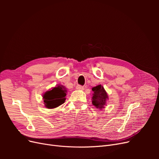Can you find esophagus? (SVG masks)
Listing matches in <instances>:
<instances>
[{
  "label": "esophagus",
  "instance_id": "obj_1",
  "mask_svg": "<svg viewBox=\"0 0 159 159\" xmlns=\"http://www.w3.org/2000/svg\"><path fill=\"white\" fill-rule=\"evenodd\" d=\"M75 88H76V89H78V90H84V88L83 87V86L80 85H77Z\"/></svg>",
  "mask_w": 159,
  "mask_h": 159
}]
</instances>
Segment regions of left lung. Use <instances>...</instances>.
<instances>
[{
	"label": "left lung",
	"instance_id": "left-lung-1",
	"mask_svg": "<svg viewBox=\"0 0 159 159\" xmlns=\"http://www.w3.org/2000/svg\"><path fill=\"white\" fill-rule=\"evenodd\" d=\"M93 93L91 98V102L93 105L100 110H102L106 106L107 101L109 99V96L102 85H98L92 88Z\"/></svg>",
	"mask_w": 159,
	"mask_h": 159
}]
</instances>
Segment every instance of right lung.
Masks as SVG:
<instances>
[{"label":"right lung","mask_w":159,"mask_h":159,"mask_svg":"<svg viewBox=\"0 0 159 159\" xmlns=\"http://www.w3.org/2000/svg\"><path fill=\"white\" fill-rule=\"evenodd\" d=\"M67 90L64 85H57L43 94L44 106L48 109H54L63 104L66 99Z\"/></svg>","instance_id":"add662e5"}]
</instances>
